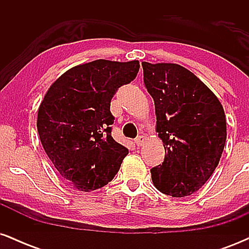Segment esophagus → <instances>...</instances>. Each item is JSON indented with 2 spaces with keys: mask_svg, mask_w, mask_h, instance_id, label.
Returning a JSON list of instances; mask_svg holds the SVG:
<instances>
[{
  "mask_svg": "<svg viewBox=\"0 0 249 249\" xmlns=\"http://www.w3.org/2000/svg\"><path fill=\"white\" fill-rule=\"evenodd\" d=\"M144 142H145V137L144 136H138L136 138V141H134L137 146H142V145L144 144Z\"/></svg>",
  "mask_w": 249,
  "mask_h": 249,
  "instance_id": "1",
  "label": "esophagus"
}]
</instances>
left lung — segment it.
Listing matches in <instances>:
<instances>
[{"instance_id":"8db88e82","label":"left lung","mask_w":249,"mask_h":249,"mask_svg":"<svg viewBox=\"0 0 249 249\" xmlns=\"http://www.w3.org/2000/svg\"><path fill=\"white\" fill-rule=\"evenodd\" d=\"M144 83L154 101L161 165L151 168L161 193L181 198L204 186L218 166L226 137L224 107L200 79L173 63L142 62Z\"/></svg>"}]
</instances>
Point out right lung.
<instances>
[{
    "label": "right lung",
    "mask_w": 249,
    "mask_h": 249,
    "mask_svg": "<svg viewBox=\"0 0 249 249\" xmlns=\"http://www.w3.org/2000/svg\"><path fill=\"white\" fill-rule=\"evenodd\" d=\"M138 71V61L97 59L71 68L45 93L37 115L39 139L62 178L77 190L107 185L128 153L111 136L110 103Z\"/></svg>",
    "instance_id": "obj_1"
}]
</instances>
